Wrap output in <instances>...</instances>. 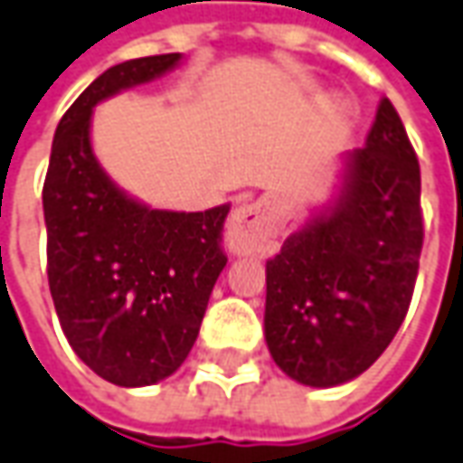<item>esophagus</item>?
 Segmentation results:
<instances>
[{
  "mask_svg": "<svg viewBox=\"0 0 463 463\" xmlns=\"http://www.w3.org/2000/svg\"><path fill=\"white\" fill-rule=\"evenodd\" d=\"M276 232L273 225L271 210L263 200L241 205L232 213L231 222H228V248L232 253H248V250H260L269 243Z\"/></svg>",
  "mask_w": 463,
  "mask_h": 463,
  "instance_id": "obj_1",
  "label": "esophagus"
}]
</instances>
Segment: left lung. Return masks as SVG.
Here are the masks:
<instances>
[{
	"label": "left lung",
	"instance_id": "left-lung-1",
	"mask_svg": "<svg viewBox=\"0 0 463 463\" xmlns=\"http://www.w3.org/2000/svg\"><path fill=\"white\" fill-rule=\"evenodd\" d=\"M423 248L420 166L390 99L347 159L337 205L266 260L273 363L311 388L364 373L401 329Z\"/></svg>",
	"mask_w": 463,
	"mask_h": 463
}]
</instances>
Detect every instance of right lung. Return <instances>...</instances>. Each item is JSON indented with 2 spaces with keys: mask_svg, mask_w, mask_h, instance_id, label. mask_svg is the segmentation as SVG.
Masks as SVG:
<instances>
[{
  "mask_svg": "<svg viewBox=\"0 0 463 463\" xmlns=\"http://www.w3.org/2000/svg\"><path fill=\"white\" fill-rule=\"evenodd\" d=\"M179 58L126 60L99 75L60 118L43 184L47 281L60 326L96 375L124 388L159 383L184 363L228 263L231 205L149 210L126 197L90 152L93 106Z\"/></svg>",
  "mask_w": 463,
  "mask_h": 463,
  "instance_id": "obj_1",
  "label": "right lung"
}]
</instances>
